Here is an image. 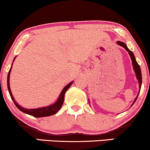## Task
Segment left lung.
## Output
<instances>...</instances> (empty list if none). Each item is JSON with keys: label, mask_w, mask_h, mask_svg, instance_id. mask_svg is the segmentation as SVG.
Wrapping results in <instances>:
<instances>
[{"label": "left lung", "mask_w": 150, "mask_h": 150, "mask_svg": "<svg viewBox=\"0 0 150 150\" xmlns=\"http://www.w3.org/2000/svg\"><path fill=\"white\" fill-rule=\"evenodd\" d=\"M117 44H118L119 46H122V47L124 48V49H125V50H126V51H128V52L129 53V54H130V58H131V59H132V65H133L134 70H135V74H136V77H137V80H138L139 85H140V86H139V88L141 89V85H142V73H141V69H140V65H138V63H137V61H136L135 58V56H134L133 53H132V51H130V50H129V49H128V47H127L126 45H125V44L123 42H119V41H118V42H117ZM139 93H140V92H139ZM138 95H139V94H138ZM138 95H137V97H138ZM137 97H136L135 99V101H134L133 104H134V103H135V101L137 100Z\"/></svg>", "instance_id": "left-lung-1"}]
</instances>
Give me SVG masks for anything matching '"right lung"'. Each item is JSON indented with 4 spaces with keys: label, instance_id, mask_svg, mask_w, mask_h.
Segmentation results:
<instances>
[{
    "label": "right lung",
    "instance_id": "1",
    "mask_svg": "<svg viewBox=\"0 0 150 150\" xmlns=\"http://www.w3.org/2000/svg\"><path fill=\"white\" fill-rule=\"evenodd\" d=\"M14 60H13V61H14ZM11 68H10L9 72H8L7 83H8V91H9L10 97H11V99H13V102H14L15 106H17V108H18V109H20V111H22V112L27 113V114L36 117V118H41V117L51 116V115H53L55 114V113H57L58 111L61 109L62 105L63 104V101H64V97H65V92H66V91L68 90V88L70 87V85L73 83V82H71L70 83L68 84L67 86H65L64 88H63V89L62 90V92L61 93V94H60L59 97H58V99L55 104H53V105H51V106H47V107L34 108V109H28V108L22 107V106H20L18 103H16V101H15V100L14 99V97H13V94H12L11 90H10V71H11Z\"/></svg>",
    "mask_w": 150,
    "mask_h": 150
}]
</instances>
